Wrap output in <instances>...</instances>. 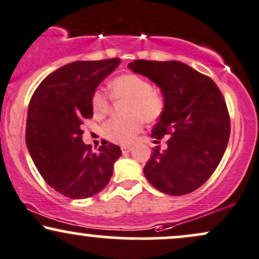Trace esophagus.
Wrapping results in <instances>:
<instances>
[{"instance_id": "obj_1", "label": "esophagus", "mask_w": 259, "mask_h": 259, "mask_svg": "<svg viewBox=\"0 0 259 259\" xmlns=\"http://www.w3.org/2000/svg\"><path fill=\"white\" fill-rule=\"evenodd\" d=\"M120 149H121V153L126 154V153H129L130 151H132V147H130V146H121Z\"/></svg>"}]
</instances>
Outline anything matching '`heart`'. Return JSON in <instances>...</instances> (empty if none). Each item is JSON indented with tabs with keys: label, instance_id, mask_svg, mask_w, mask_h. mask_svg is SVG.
<instances>
[{
	"label": "heart",
	"instance_id": "heart-1",
	"mask_svg": "<svg viewBox=\"0 0 259 259\" xmlns=\"http://www.w3.org/2000/svg\"><path fill=\"white\" fill-rule=\"evenodd\" d=\"M111 95L116 100H127L126 118H112L102 126V135L114 143L127 145L141 132L143 120L153 123L163 116L165 96L145 77L136 73L121 74L112 80ZM92 110L96 118H102L111 110V98L104 90H95Z\"/></svg>",
	"mask_w": 259,
	"mask_h": 259
}]
</instances>
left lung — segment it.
I'll use <instances>...</instances> for the list:
<instances>
[{
  "label": "left lung",
  "mask_w": 259,
  "mask_h": 259,
  "mask_svg": "<svg viewBox=\"0 0 259 259\" xmlns=\"http://www.w3.org/2000/svg\"><path fill=\"white\" fill-rule=\"evenodd\" d=\"M129 67L157 83L166 101L152 138L169 136L167 149H153L145 176L166 194L195 191L214 172L228 145L230 118L222 93L210 77L181 61L134 60Z\"/></svg>",
  "instance_id": "1"
}]
</instances>
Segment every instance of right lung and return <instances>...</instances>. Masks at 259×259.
<instances>
[{
  "label": "right lung",
  "mask_w": 259,
  "mask_h": 259,
  "mask_svg": "<svg viewBox=\"0 0 259 259\" xmlns=\"http://www.w3.org/2000/svg\"><path fill=\"white\" fill-rule=\"evenodd\" d=\"M120 59L76 61L40 82L30 100L26 145L40 176L70 199L95 195L110 182L121 151L104 141L98 152L84 145L82 125L93 117L92 96Z\"/></svg>",
  "instance_id": "1"
}]
</instances>
